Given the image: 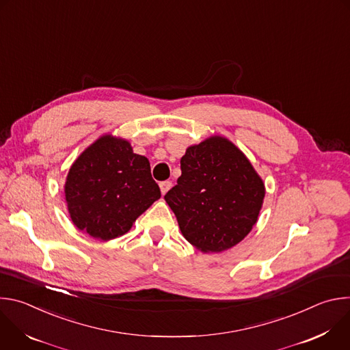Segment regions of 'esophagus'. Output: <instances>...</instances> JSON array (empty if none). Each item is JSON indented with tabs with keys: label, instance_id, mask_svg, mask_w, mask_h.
Wrapping results in <instances>:
<instances>
[{
	"label": "esophagus",
	"instance_id": "obj_1",
	"mask_svg": "<svg viewBox=\"0 0 350 350\" xmlns=\"http://www.w3.org/2000/svg\"><path fill=\"white\" fill-rule=\"evenodd\" d=\"M159 187H161V192L165 195L170 188H172V181H162L161 184H159Z\"/></svg>",
	"mask_w": 350,
	"mask_h": 350
}]
</instances>
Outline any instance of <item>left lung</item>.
Masks as SVG:
<instances>
[{
    "label": "left lung",
    "mask_w": 350,
    "mask_h": 350,
    "mask_svg": "<svg viewBox=\"0 0 350 350\" xmlns=\"http://www.w3.org/2000/svg\"><path fill=\"white\" fill-rule=\"evenodd\" d=\"M180 163L165 201L183 237L204 254L239 243L256 224L266 193L251 161L228 138L212 135L189 145Z\"/></svg>",
    "instance_id": "left-lung-1"
}]
</instances>
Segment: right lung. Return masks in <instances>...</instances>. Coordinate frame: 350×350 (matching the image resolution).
I'll list each match as a JSON object with an SVG mask.
<instances>
[{
  "label": "right lung",
  "mask_w": 350,
  "mask_h": 350,
  "mask_svg": "<svg viewBox=\"0 0 350 350\" xmlns=\"http://www.w3.org/2000/svg\"><path fill=\"white\" fill-rule=\"evenodd\" d=\"M64 189L73 224L101 241L129 232L161 198L149 161L134 154L127 139L112 134L96 138L77 157Z\"/></svg>",
  "instance_id": "1"
}]
</instances>
